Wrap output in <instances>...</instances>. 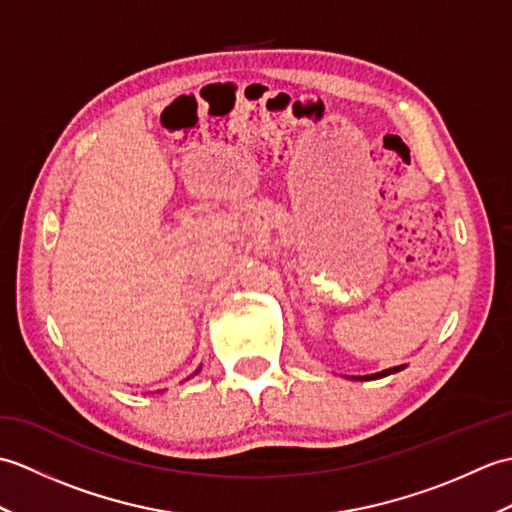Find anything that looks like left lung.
<instances>
[{
  "label": "left lung",
  "mask_w": 512,
  "mask_h": 512,
  "mask_svg": "<svg viewBox=\"0 0 512 512\" xmlns=\"http://www.w3.org/2000/svg\"><path fill=\"white\" fill-rule=\"evenodd\" d=\"M400 369H405V365L389 367V369H383V372H378V374H369V376H350V378H356V380H376V378H385V376H389V374H396V372H400Z\"/></svg>",
  "instance_id": "obj_1"
}]
</instances>
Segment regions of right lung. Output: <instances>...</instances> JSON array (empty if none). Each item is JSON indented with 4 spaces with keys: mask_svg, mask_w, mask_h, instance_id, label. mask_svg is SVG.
<instances>
[{
    "mask_svg": "<svg viewBox=\"0 0 512 512\" xmlns=\"http://www.w3.org/2000/svg\"><path fill=\"white\" fill-rule=\"evenodd\" d=\"M200 369H202V367H198V369H195V374H198V372H200Z\"/></svg>",
    "mask_w": 512,
    "mask_h": 512,
    "instance_id": "obj_1",
    "label": "right lung"
}]
</instances>
